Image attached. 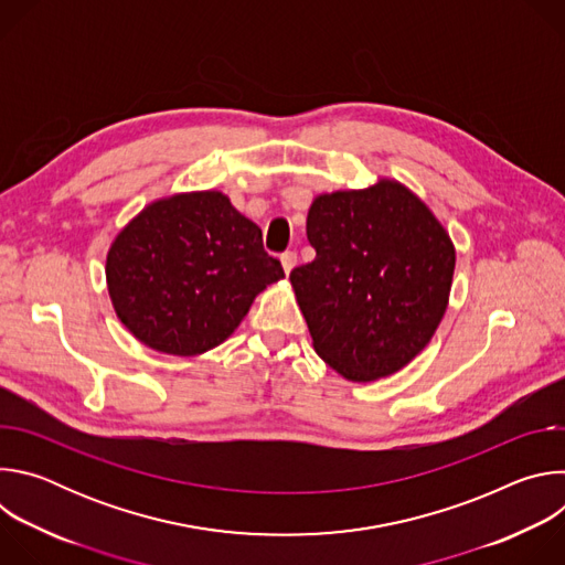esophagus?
I'll return each mask as SVG.
<instances>
[{
	"mask_svg": "<svg viewBox=\"0 0 565 565\" xmlns=\"http://www.w3.org/2000/svg\"><path fill=\"white\" fill-rule=\"evenodd\" d=\"M281 266H284V270H286V275L297 266V253H292V250H288V253H284L281 255Z\"/></svg>",
	"mask_w": 565,
	"mask_h": 565,
	"instance_id": "esophagus-1",
	"label": "esophagus"
}]
</instances>
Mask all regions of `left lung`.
Wrapping results in <instances>:
<instances>
[{
    "instance_id": "1",
    "label": "left lung",
    "mask_w": 565,
    "mask_h": 565,
    "mask_svg": "<svg viewBox=\"0 0 565 565\" xmlns=\"http://www.w3.org/2000/svg\"><path fill=\"white\" fill-rule=\"evenodd\" d=\"M306 234L310 264L290 281L317 355L353 382L386 377L431 340L456 253L431 210L395 181L321 194Z\"/></svg>"
}]
</instances>
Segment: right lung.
<instances>
[{
    "label": "right lung",
    "instance_id": "add662e5",
    "mask_svg": "<svg viewBox=\"0 0 565 565\" xmlns=\"http://www.w3.org/2000/svg\"><path fill=\"white\" fill-rule=\"evenodd\" d=\"M284 277L262 227L221 192L145 207L111 244L107 284L122 324L149 349L199 355L218 347L255 297Z\"/></svg>",
    "mask_w": 565,
    "mask_h": 565
}]
</instances>
